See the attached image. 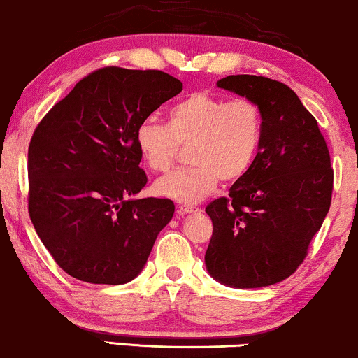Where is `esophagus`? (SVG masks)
<instances>
[{
  "label": "esophagus",
  "instance_id": "1",
  "mask_svg": "<svg viewBox=\"0 0 358 358\" xmlns=\"http://www.w3.org/2000/svg\"><path fill=\"white\" fill-rule=\"evenodd\" d=\"M199 212V207H195V205H189V203H184L179 207V213L180 215H187V213H197Z\"/></svg>",
  "mask_w": 358,
  "mask_h": 358
}]
</instances>
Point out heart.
<instances>
[{
  "label": "heart",
  "instance_id": "1",
  "mask_svg": "<svg viewBox=\"0 0 358 358\" xmlns=\"http://www.w3.org/2000/svg\"><path fill=\"white\" fill-rule=\"evenodd\" d=\"M264 136V112L259 102L200 91L171 106L168 122L148 117L135 131L145 164L155 173L168 171L189 146V168L156 180L163 197L194 203L208 197L223 182H236L256 161Z\"/></svg>",
  "mask_w": 358,
  "mask_h": 358
}]
</instances>
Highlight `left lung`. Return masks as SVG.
I'll return each instance as SVG.
<instances>
[{
	"label": "left lung",
	"mask_w": 358,
	"mask_h": 358,
	"mask_svg": "<svg viewBox=\"0 0 358 358\" xmlns=\"http://www.w3.org/2000/svg\"><path fill=\"white\" fill-rule=\"evenodd\" d=\"M217 86L259 102L264 136L246 176L205 208L213 223L205 266L224 285L268 287L300 267L329 212V150L315 117L283 83L231 75Z\"/></svg>",
	"instance_id": "8db88e82"
}]
</instances>
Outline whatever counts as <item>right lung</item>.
<instances>
[{
	"mask_svg": "<svg viewBox=\"0 0 358 358\" xmlns=\"http://www.w3.org/2000/svg\"><path fill=\"white\" fill-rule=\"evenodd\" d=\"M180 91L164 71L106 66L37 125L27 153L29 215L68 275L120 285L141 272L174 203L131 199L148 182L135 131Z\"/></svg>",
	"mask_w": 358,
	"mask_h": 358,
	"instance_id": "add662e5",
	"label": "right lung"
}]
</instances>
